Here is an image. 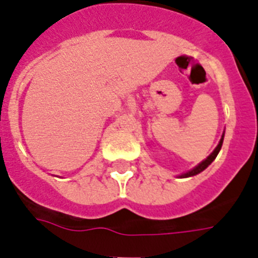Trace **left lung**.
I'll return each instance as SVG.
<instances>
[{"label":"left lung","instance_id":"1","mask_svg":"<svg viewBox=\"0 0 258 258\" xmlns=\"http://www.w3.org/2000/svg\"><path fill=\"white\" fill-rule=\"evenodd\" d=\"M222 144H223V136H222V139H220L219 144H218V147H216V148L214 149V152L211 153V155H210L209 157H207V159L205 160V161H202V162H201V164H199L198 166H196L194 169H191V170H190V172H187V173H185V174H182V177L196 176V174H198V173H201V172H202V170L206 169L207 166H209L210 164H211V162H213L214 160H215L216 156H218V153H219L220 148H222Z\"/></svg>","mask_w":258,"mask_h":258}]
</instances>
